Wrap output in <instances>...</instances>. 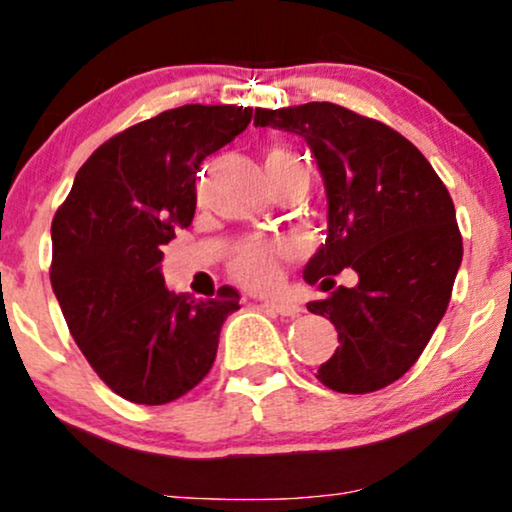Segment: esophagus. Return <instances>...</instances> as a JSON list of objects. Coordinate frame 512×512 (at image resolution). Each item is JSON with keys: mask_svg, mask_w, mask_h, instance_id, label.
Wrapping results in <instances>:
<instances>
[{"mask_svg": "<svg viewBox=\"0 0 512 512\" xmlns=\"http://www.w3.org/2000/svg\"><path fill=\"white\" fill-rule=\"evenodd\" d=\"M262 307H267V312H274V315H281V317H295L303 312V305L295 303V300H291V298L267 300Z\"/></svg>", "mask_w": 512, "mask_h": 512, "instance_id": "1", "label": "esophagus"}]
</instances>
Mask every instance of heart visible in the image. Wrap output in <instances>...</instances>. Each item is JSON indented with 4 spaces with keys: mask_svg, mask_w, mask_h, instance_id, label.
Listing matches in <instances>:
<instances>
[{
    "mask_svg": "<svg viewBox=\"0 0 512 512\" xmlns=\"http://www.w3.org/2000/svg\"><path fill=\"white\" fill-rule=\"evenodd\" d=\"M264 166H267V174L272 186L283 176H303L307 178L305 164L300 162V157H295L293 152L288 150H269L267 159H264ZM276 260H279V248L272 243H264V240H252V243H245L231 260V272L240 283L250 288H269L274 286L276 279H279V267H276Z\"/></svg>",
    "mask_w": 512,
    "mask_h": 512,
    "instance_id": "b5f03b06",
    "label": "heart"
}]
</instances>
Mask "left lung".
I'll return each instance as SVG.
<instances>
[{"label": "left lung", "instance_id": "1", "mask_svg": "<svg viewBox=\"0 0 512 512\" xmlns=\"http://www.w3.org/2000/svg\"><path fill=\"white\" fill-rule=\"evenodd\" d=\"M255 126L300 135L322 174L326 240L305 281L326 291L343 269L357 274L353 288L307 303L341 341L317 377L338 393L384 389L415 365L446 315L463 262L451 195L408 138L338 104L255 109Z\"/></svg>", "mask_w": 512, "mask_h": 512}]
</instances>
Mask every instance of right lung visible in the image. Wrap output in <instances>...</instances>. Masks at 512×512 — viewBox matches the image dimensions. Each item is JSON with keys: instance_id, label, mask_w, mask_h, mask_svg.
<instances>
[{"instance_id": "right-lung-1", "label": "right lung", "mask_w": 512, "mask_h": 512, "mask_svg": "<svg viewBox=\"0 0 512 512\" xmlns=\"http://www.w3.org/2000/svg\"><path fill=\"white\" fill-rule=\"evenodd\" d=\"M250 107L183 104L109 138L52 221V279L80 353L121 398L164 405L195 389L240 310L236 288L195 300L164 286L162 245L195 214L202 159L248 128Z\"/></svg>"}]
</instances>
